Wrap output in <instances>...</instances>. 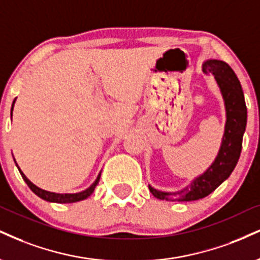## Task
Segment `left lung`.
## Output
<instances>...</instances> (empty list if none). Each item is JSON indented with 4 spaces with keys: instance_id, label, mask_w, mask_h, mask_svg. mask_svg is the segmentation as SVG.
Instances as JSON below:
<instances>
[{
    "instance_id": "left-lung-1",
    "label": "left lung",
    "mask_w": 260,
    "mask_h": 260,
    "mask_svg": "<svg viewBox=\"0 0 260 260\" xmlns=\"http://www.w3.org/2000/svg\"><path fill=\"white\" fill-rule=\"evenodd\" d=\"M202 71L206 75H213L223 96L226 121L219 151L207 170L193 178L189 185L183 189L164 191L149 184L150 191L160 200L189 202L206 198L230 177L240 158L247 124V108L240 81L233 69L218 59H207L203 61Z\"/></svg>"
}]
</instances>
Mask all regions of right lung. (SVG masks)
I'll return each mask as SVG.
<instances>
[{
    "label": "right lung",
    "instance_id": "add662e5",
    "mask_svg": "<svg viewBox=\"0 0 260 260\" xmlns=\"http://www.w3.org/2000/svg\"><path fill=\"white\" fill-rule=\"evenodd\" d=\"M17 98L14 99L13 104H12V111H11V116L13 115V108H14V103ZM15 162V160H14ZM15 166L18 167V170H19L21 177H23V179L25 180V183L29 185V187L31 190H32L34 193H36L39 198H41L42 200H45V201H48V202H55V203H74V202H77V201H82V200H86L87 198H89L90 195H92L93 191H94L95 186L98 185L99 183V179H100V176H102V171L99 172L98 177H96V179L94 180V183L92 184L89 187H87L86 190H83V191H80V192H75V193H59V192H52V191H47V190H43L35 184L32 183V181H30L27 179L26 176L23 173V171L20 170V167L18 166L17 162H15Z\"/></svg>",
    "mask_w": 260,
    "mask_h": 260
}]
</instances>
